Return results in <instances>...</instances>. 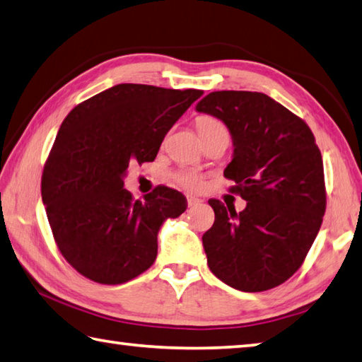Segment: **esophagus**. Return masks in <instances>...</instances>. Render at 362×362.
Wrapping results in <instances>:
<instances>
[{
	"label": "esophagus",
	"mask_w": 362,
	"mask_h": 362,
	"mask_svg": "<svg viewBox=\"0 0 362 362\" xmlns=\"http://www.w3.org/2000/svg\"><path fill=\"white\" fill-rule=\"evenodd\" d=\"M188 201V207H194V206H199V204L202 202L199 198H196V196H188L187 198Z\"/></svg>",
	"instance_id": "34e87169"
}]
</instances>
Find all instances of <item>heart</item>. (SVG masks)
I'll return each instance as SVG.
<instances>
[{
	"instance_id": "1",
	"label": "heart",
	"mask_w": 362,
	"mask_h": 362,
	"mask_svg": "<svg viewBox=\"0 0 362 362\" xmlns=\"http://www.w3.org/2000/svg\"><path fill=\"white\" fill-rule=\"evenodd\" d=\"M196 127H198V131L201 136L212 133V131H216V129H226L225 124H223L220 120H216V118H214V117H199L198 120H196ZM177 182L189 189H198L202 185L201 175L194 174V173L179 174L177 175Z\"/></svg>"
}]
</instances>
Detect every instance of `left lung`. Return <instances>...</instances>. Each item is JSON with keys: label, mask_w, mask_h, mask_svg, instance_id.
<instances>
[{"label": "left lung", "mask_w": 362, "mask_h": 362, "mask_svg": "<svg viewBox=\"0 0 362 362\" xmlns=\"http://www.w3.org/2000/svg\"><path fill=\"white\" fill-rule=\"evenodd\" d=\"M196 110L226 124L233 160L225 177L247 201L242 212L209 199L215 212L202 235L209 269L245 293L271 290L298 271L326 210L323 160L307 123L258 91H212Z\"/></svg>", "instance_id": "obj_1"}]
</instances>
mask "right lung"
<instances>
[{"instance_id": "1", "label": "right lung", "mask_w": 362, "mask_h": 362, "mask_svg": "<svg viewBox=\"0 0 362 362\" xmlns=\"http://www.w3.org/2000/svg\"><path fill=\"white\" fill-rule=\"evenodd\" d=\"M202 93L118 83L63 120L41 193L58 248L83 277L120 285L155 262L161 225L185 212L187 199L156 187L134 201L123 179L129 163L156 158L164 136Z\"/></svg>"}]
</instances>
